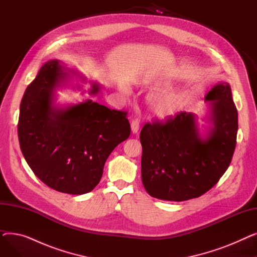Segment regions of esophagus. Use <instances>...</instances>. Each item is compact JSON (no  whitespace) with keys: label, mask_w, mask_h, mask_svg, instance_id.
<instances>
[{"label":"esophagus","mask_w":257,"mask_h":257,"mask_svg":"<svg viewBox=\"0 0 257 257\" xmlns=\"http://www.w3.org/2000/svg\"><path fill=\"white\" fill-rule=\"evenodd\" d=\"M140 126H141L140 119H139V118L133 119V120L131 121V130H132V133H134V134L138 133L139 130H140Z\"/></svg>","instance_id":"1"}]
</instances>
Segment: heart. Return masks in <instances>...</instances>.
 Wrapping results in <instances>:
<instances>
[{"mask_svg":"<svg viewBox=\"0 0 257 257\" xmlns=\"http://www.w3.org/2000/svg\"><path fill=\"white\" fill-rule=\"evenodd\" d=\"M121 90H125V87L121 86ZM150 104L153 111L161 116H166L173 113L177 106V97L174 94H161V96H154L150 99Z\"/></svg>","mask_w":257,"mask_h":257,"instance_id":"heart-1","label":"heart"}]
</instances>
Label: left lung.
<instances>
[{"label":"left lung","instance_id":"obj_1","mask_svg":"<svg viewBox=\"0 0 257 257\" xmlns=\"http://www.w3.org/2000/svg\"><path fill=\"white\" fill-rule=\"evenodd\" d=\"M211 127L202 139L194 113L147 123L141 131L142 181L150 196L168 201L198 198L218 183L236 145L237 110L230 85L219 83L205 96Z\"/></svg>","mask_w":257,"mask_h":257}]
</instances>
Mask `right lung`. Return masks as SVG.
I'll use <instances>...</instances> for the list:
<instances>
[{
  "label": "right lung",
  "instance_id": "1",
  "mask_svg": "<svg viewBox=\"0 0 257 257\" xmlns=\"http://www.w3.org/2000/svg\"><path fill=\"white\" fill-rule=\"evenodd\" d=\"M59 60L45 63L27 87L18 124L22 153L36 177L57 192L83 195L100 182L105 161L131 132L127 112L92 100L57 108L53 91L70 73ZM93 83L90 93H98Z\"/></svg>",
  "mask_w": 257,
  "mask_h": 257
}]
</instances>
